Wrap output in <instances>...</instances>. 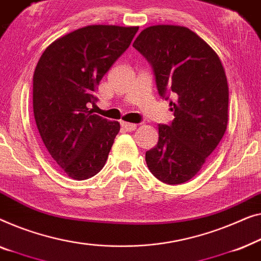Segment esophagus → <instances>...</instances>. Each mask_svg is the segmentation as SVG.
I'll return each mask as SVG.
<instances>
[{"label": "esophagus", "mask_w": 261, "mask_h": 261, "mask_svg": "<svg viewBox=\"0 0 261 261\" xmlns=\"http://www.w3.org/2000/svg\"><path fill=\"white\" fill-rule=\"evenodd\" d=\"M120 125H122V127L124 130L126 131H135L136 127H137V125L134 123H127V122H122L120 123Z\"/></svg>", "instance_id": "1"}]
</instances>
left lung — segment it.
<instances>
[{
    "instance_id": "1",
    "label": "left lung",
    "mask_w": 261,
    "mask_h": 261,
    "mask_svg": "<svg viewBox=\"0 0 261 261\" xmlns=\"http://www.w3.org/2000/svg\"><path fill=\"white\" fill-rule=\"evenodd\" d=\"M136 49L152 66L157 90L175 118L159 125V142L145 152L152 175L168 185L193 178L221 141L228 123V84L215 50L182 25L143 29Z\"/></svg>"
}]
</instances>
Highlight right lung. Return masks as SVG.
I'll return each mask as SVG.
<instances>
[{
    "label": "right lung",
    "instance_id": "add662e5",
    "mask_svg": "<svg viewBox=\"0 0 261 261\" xmlns=\"http://www.w3.org/2000/svg\"><path fill=\"white\" fill-rule=\"evenodd\" d=\"M138 27L93 24L45 49L33 75V110L47 151L68 177L90 178L105 166L120 125L89 109L102 76Z\"/></svg>",
    "mask_w": 261,
    "mask_h": 261
}]
</instances>
